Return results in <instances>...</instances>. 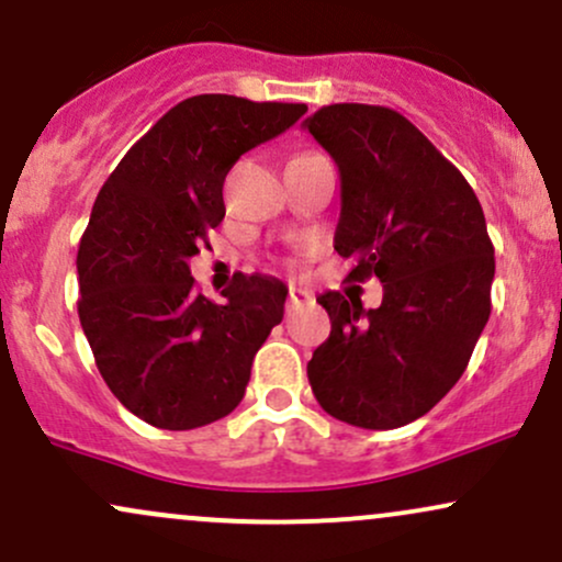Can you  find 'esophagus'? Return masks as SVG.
Returning <instances> with one entry per match:
<instances>
[{"mask_svg": "<svg viewBox=\"0 0 562 562\" xmlns=\"http://www.w3.org/2000/svg\"><path fill=\"white\" fill-rule=\"evenodd\" d=\"M308 303H314V295H311L308 290H303V288H290V293H288V308H301V306H308Z\"/></svg>", "mask_w": 562, "mask_h": 562, "instance_id": "obj_1", "label": "esophagus"}]
</instances>
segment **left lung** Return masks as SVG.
<instances>
[{"label":"left lung","instance_id":"left-lung-1","mask_svg":"<svg viewBox=\"0 0 562 562\" xmlns=\"http://www.w3.org/2000/svg\"><path fill=\"white\" fill-rule=\"evenodd\" d=\"M303 127L340 170L335 251L380 277V308L324 293L333 333L308 361L329 416L361 429L416 422L461 380L490 319L495 248L476 193L401 112L322 106Z\"/></svg>","mask_w":562,"mask_h":562}]
</instances>
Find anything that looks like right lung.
Returning a JSON list of instances; mask_svg holds the SVG:
<instances>
[{
  "label": "right lung",
  "mask_w": 562,
  "mask_h": 562,
  "mask_svg": "<svg viewBox=\"0 0 562 562\" xmlns=\"http://www.w3.org/2000/svg\"><path fill=\"white\" fill-rule=\"evenodd\" d=\"M306 104L201 93L172 106L114 167L78 248V316L106 387L170 431L238 408L288 288L240 274L214 303L188 259L225 216L229 167L285 133Z\"/></svg>",
  "instance_id": "right-lung-1"
}]
</instances>
